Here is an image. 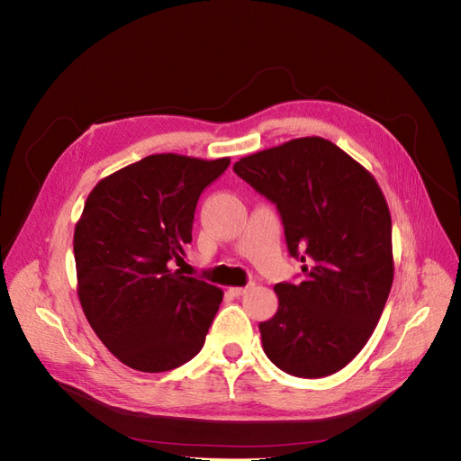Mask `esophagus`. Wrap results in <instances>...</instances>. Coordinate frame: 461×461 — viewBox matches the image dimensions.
Returning <instances> with one entry per match:
<instances>
[{
  "label": "esophagus",
  "mask_w": 461,
  "mask_h": 461,
  "mask_svg": "<svg viewBox=\"0 0 461 461\" xmlns=\"http://www.w3.org/2000/svg\"><path fill=\"white\" fill-rule=\"evenodd\" d=\"M249 289H250V285H247V287H233V289H230V291H231L233 296H243V294L249 293Z\"/></svg>",
  "instance_id": "34e87169"
}]
</instances>
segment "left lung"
I'll return each instance as SVG.
<instances>
[{"instance_id": "8db88e82", "label": "left lung", "mask_w": 461, "mask_h": 461, "mask_svg": "<svg viewBox=\"0 0 461 461\" xmlns=\"http://www.w3.org/2000/svg\"><path fill=\"white\" fill-rule=\"evenodd\" d=\"M235 174L276 204L296 284H277L262 321L268 358L316 379L343 369L374 333L393 285V226L375 177L323 138L291 140L243 157Z\"/></svg>"}]
</instances>
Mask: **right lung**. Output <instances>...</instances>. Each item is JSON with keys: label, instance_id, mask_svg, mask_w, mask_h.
Wrapping results in <instances>:
<instances>
[{"label": "right lung", "instance_id": "obj_1", "mask_svg": "<svg viewBox=\"0 0 461 461\" xmlns=\"http://www.w3.org/2000/svg\"><path fill=\"white\" fill-rule=\"evenodd\" d=\"M228 167L230 158L149 155L87 195L74 230L78 299L122 364L158 374L203 348L221 291L184 276L182 264L201 193Z\"/></svg>", "mask_w": 461, "mask_h": 461}]
</instances>
